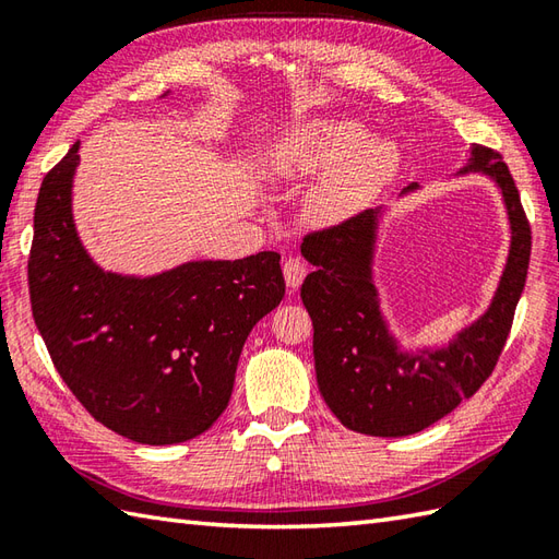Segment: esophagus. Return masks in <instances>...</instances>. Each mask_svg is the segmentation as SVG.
<instances>
[{
  "mask_svg": "<svg viewBox=\"0 0 559 559\" xmlns=\"http://www.w3.org/2000/svg\"><path fill=\"white\" fill-rule=\"evenodd\" d=\"M283 276H286L288 288H293V290L300 288V283L307 276V264L298 257H288L286 261H283Z\"/></svg>",
  "mask_w": 559,
  "mask_h": 559,
  "instance_id": "34e87169",
  "label": "esophagus"
}]
</instances>
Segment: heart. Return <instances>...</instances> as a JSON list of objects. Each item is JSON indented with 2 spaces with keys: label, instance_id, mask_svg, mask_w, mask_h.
Listing matches in <instances>:
<instances>
[{
  "label": "heart",
  "instance_id": "1",
  "mask_svg": "<svg viewBox=\"0 0 559 559\" xmlns=\"http://www.w3.org/2000/svg\"><path fill=\"white\" fill-rule=\"evenodd\" d=\"M367 135L353 120L319 117L298 124L271 151V168L281 177L329 173L307 211L317 223H336L365 206L396 175L401 153L391 139Z\"/></svg>",
  "mask_w": 559,
  "mask_h": 559
}]
</instances>
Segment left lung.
<instances>
[{
  "instance_id": "obj_1",
  "label": "left lung",
  "mask_w": 559,
  "mask_h": 559,
  "mask_svg": "<svg viewBox=\"0 0 559 559\" xmlns=\"http://www.w3.org/2000/svg\"><path fill=\"white\" fill-rule=\"evenodd\" d=\"M468 170L492 177L500 187L512 245L488 312L459 331L447 348L403 353L389 334L372 281L379 209L305 235L302 254L314 271L305 278L300 298L314 326L317 384L331 413L353 432H420L476 394L500 360L526 283L531 225L500 153L473 144L471 163L459 173Z\"/></svg>"
}]
</instances>
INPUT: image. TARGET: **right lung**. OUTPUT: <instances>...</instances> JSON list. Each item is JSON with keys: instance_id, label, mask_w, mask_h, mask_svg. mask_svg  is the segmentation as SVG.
I'll use <instances>...</instances> for the list:
<instances>
[{"instance_id": "1", "label": "right lung", "mask_w": 559, "mask_h": 559, "mask_svg": "<svg viewBox=\"0 0 559 559\" xmlns=\"http://www.w3.org/2000/svg\"><path fill=\"white\" fill-rule=\"evenodd\" d=\"M79 144L45 175L33 216V319L93 418L139 444L206 432L233 394L249 331L286 295L281 254L187 261L158 276L103 271L71 216Z\"/></svg>"}]
</instances>
